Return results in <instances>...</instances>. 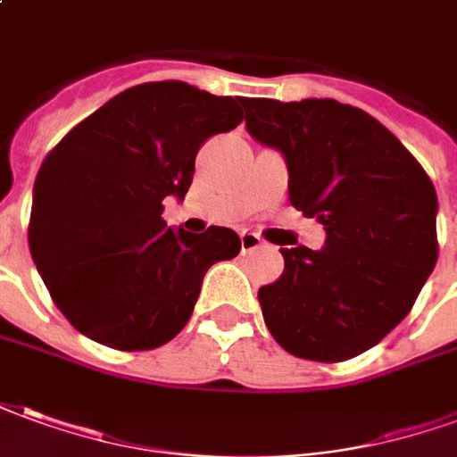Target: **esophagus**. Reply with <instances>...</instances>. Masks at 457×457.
I'll list each match as a JSON object with an SVG mask.
<instances>
[{
	"instance_id": "1",
	"label": "esophagus",
	"mask_w": 457,
	"mask_h": 457,
	"mask_svg": "<svg viewBox=\"0 0 457 457\" xmlns=\"http://www.w3.org/2000/svg\"><path fill=\"white\" fill-rule=\"evenodd\" d=\"M262 245V238L258 233H251V231H243L241 233V251L243 253H253L258 251Z\"/></svg>"
}]
</instances>
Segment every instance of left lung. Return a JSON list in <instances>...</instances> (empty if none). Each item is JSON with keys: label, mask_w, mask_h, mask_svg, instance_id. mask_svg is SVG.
<instances>
[{"label": "left lung", "mask_w": 457, "mask_h": 457, "mask_svg": "<svg viewBox=\"0 0 457 457\" xmlns=\"http://www.w3.org/2000/svg\"><path fill=\"white\" fill-rule=\"evenodd\" d=\"M255 141L285 155L289 202L326 245L279 248L285 272L258 292L292 355L341 362L378 345L438 261L434 182L378 119L336 99H243Z\"/></svg>", "instance_id": "8db88e82"}]
</instances>
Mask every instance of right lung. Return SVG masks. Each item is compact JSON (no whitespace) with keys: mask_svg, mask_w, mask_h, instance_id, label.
Segmentation results:
<instances>
[{"mask_svg":"<svg viewBox=\"0 0 457 457\" xmlns=\"http://www.w3.org/2000/svg\"><path fill=\"white\" fill-rule=\"evenodd\" d=\"M241 102L179 79L136 85L46 155L29 248L79 334L116 351L158 348L189 321L206 270L238 255L231 228H170L162 199H185L196 151L243 121Z\"/></svg>","mask_w":457,"mask_h":457,"instance_id":"add662e5","label":"right lung"}]
</instances>
